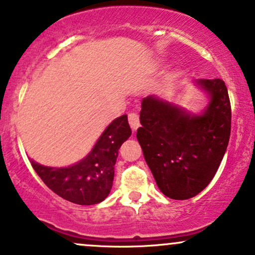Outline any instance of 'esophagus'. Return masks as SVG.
<instances>
[{"label":"esophagus","instance_id":"34e87169","mask_svg":"<svg viewBox=\"0 0 255 255\" xmlns=\"http://www.w3.org/2000/svg\"><path fill=\"white\" fill-rule=\"evenodd\" d=\"M128 122H129L130 128H132L133 130L138 129V127L140 126V122H139V116L135 114V112H130V114L128 115Z\"/></svg>","mask_w":255,"mask_h":255}]
</instances>
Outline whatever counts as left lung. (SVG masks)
<instances>
[{"label": "left lung", "instance_id": "left-lung-1", "mask_svg": "<svg viewBox=\"0 0 255 255\" xmlns=\"http://www.w3.org/2000/svg\"><path fill=\"white\" fill-rule=\"evenodd\" d=\"M210 95L200 116L156 96L141 101L136 139L157 187L166 197L193 198L215 176L230 140L231 103L221 79H200Z\"/></svg>", "mask_w": 255, "mask_h": 255}]
</instances>
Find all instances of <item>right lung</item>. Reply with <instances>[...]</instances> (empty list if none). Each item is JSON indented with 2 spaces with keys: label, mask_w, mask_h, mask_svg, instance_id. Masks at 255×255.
<instances>
[{
  "label": "right lung",
  "mask_w": 255,
  "mask_h": 255,
  "mask_svg": "<svg viewBox=\"0 0 255 255\" xmlns=\"http://www.w3.org/2000/svg\"><path fill=\"white\" fill-rule=\"evenodd\" d=\"M132 134L127 115L106 128L87 157L69 167L52 168L31 160L37 176L57 195L79 205L103 202L112 188L119 149Z\"/></svg>",
  "instance_id": "add662e5"
}]
</instances>
